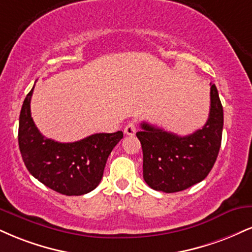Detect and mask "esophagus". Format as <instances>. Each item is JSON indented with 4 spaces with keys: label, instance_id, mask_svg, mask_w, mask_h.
Returning <instances> with one entry per match:
<instances>
[{
    "label": "esophagus",
    "instance_id": "34e87169",
    "mask_svg": "<svg viewBox=\"0 0 252 252\" xmlns=\"http://www.w3.org/2000/svg\"><path fill=\"white\" fill-rule=\"evenodd\" d=\"M136 131H137V126H136V124L134 122H129L126 126V128H124V134L128 136H134L136 134Z\"/></svg>",
    "mask_w": 252,
    "mask_h": 252
}]
</instances>
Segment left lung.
I'll return each mask as SVG.
<instances>
[{"label":"left lung","instance_id":"8db88e82","mask_svg":"<svg viewBox=\"0 0 252 252\" xmlns=\"http://www.w3.org/2000/svg\"><path fill=\"white\" fill-rule=\"evenodd\" d=\"M141 128L136 136L143 151V178L151 189L170 193L199 183L213 169L222 142L223 107L216 86L210 88L207 123L193 134L178 136L145 122Z\"/></svg>","mask_w":252,"mask_h":252}]
</instances>
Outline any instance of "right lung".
I'll use <instances>...</instances> for the list:
<instances>
[{
    "label": "right lung",
    "instance_id": "1",
    "mask_svg": "<svg viewBox=\"0 0 252 252\" xmlns=\"http://www.w3.org/2000/svg\"><path fill=\"white\" fill-rule=\"evenodd\" d=\"M32 92L34 87L24 99L19 122V147L28 171L62 195L80 196L93 191L101 182L108 157L123 138V132L94 134L72 143L45 138L30 113Z\"/></svg>",
    "mask_w": 252,
    "mask_h": 252
}]
</instances>
